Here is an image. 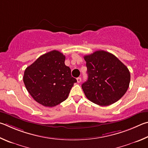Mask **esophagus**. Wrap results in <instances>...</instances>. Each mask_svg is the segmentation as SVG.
I'll return each instance as SVG.
<instances>
[{
  "label": "esophagus",
  "mask_w": 148,
  "mask_h": 148,
  "mask_svg": "<svg viewBox=\"0 0 148 148\" xmlns=\"http://www.w3.org/2000/svg\"><path fill=\"white\" fill-rule=\"evenodd\" d=\"M77 82H78V83H79V82H81V77H78V78L77 79Z\"/></svg>",
  "instance_id": "obj_1"
}]
</instances>
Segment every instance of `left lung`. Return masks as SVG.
<instances>
[{"instance_id":"1","label":"left lung","mask_w":148,"mask_h":148,"mask_svg":"<svg viewBox=\"0 0 148 148\" xmlns=\"http://www.w3.org/2000/svg\"><path fill=\"white\" fill-rule=\"evenodd\" d=\"M88 80L82 84L86 97L100 106H108L121 99L127 90L131 75L117 57L105 51L84 56Z\"/></svg>"}]
</instances>
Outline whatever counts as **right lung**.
Returning a JSON list of instances; mask_svg holds the SVG:
<instances>
[{"label":"right lung","instance_id":"1","mask_svg":"<svg viewBox=\"0 0 148 148\" xmlns=\"http://www.w3.org/2000/svg\"><path fill=\"white\" fill-rule=\"evenodd\" d=\"M66 57L54 50L40 56L26 68L23 82L31 96L45 107H53L68 97L76 79L65 65Z\"/></svg>","mask_w":148,"mask_h":148}]
</instances>
